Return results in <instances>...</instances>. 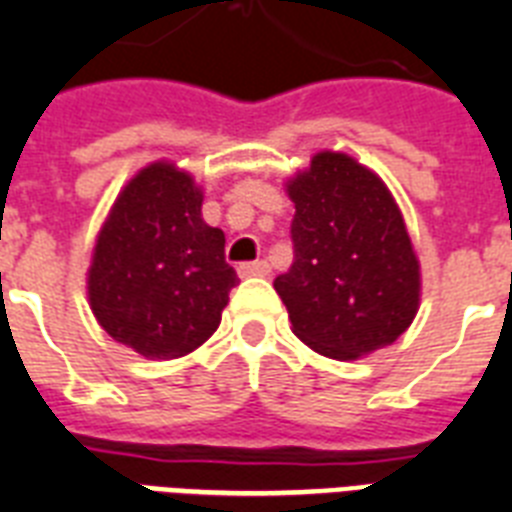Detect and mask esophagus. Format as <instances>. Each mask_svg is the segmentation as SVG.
Masks as SVG:
<instances>
[{
	"label": "esophagus",
	"instance_id": "1",
	"mask_svg": "<svg viewBox=\"0 0 512 512\" xmlns=\"http://www.w3.org/2000/svg\"><path fill=\"white\" fill-rule=\"evenodd\" d=\"M236 271H239L241 279H249V276H268L271 268H268V263H263V260H257V263H241Z\"/></svg>",
	"mask_w": 512,
	"mask_h": 512
}]
</instances>
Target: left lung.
Masks as SVG:
<instances>
[{"label":"left lung","instance_id":"1","mask_svg":"<svg viewBox=\"0 0 512 512\" xmlns=\"http://www.w3.org/2000/svg\"><path fill=\"white\" fill-rule=\"evenodd\" d=\"M295 263L273 281L292 332L337 361L396 342L420 311V260L393 193L369 167L319 151L287 180Z\"/></svg>","mask_w":512,"mask_h":512}]
</instances>
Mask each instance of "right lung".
<instances>
[{"label":"right lung","instance_id":"right-lung-1","mask_svg":"<svg viewBox=\"0 0 512 512\" xmlns=\"http://www.w3.org/2000/svg\"><path fill=\"white\" fill-rule=\"evenodd\" d=\"M191 172L151 162L127 180L100 225L87 297L116 342L151 361L188 356L215 335L236 287L225 233L201 217Z\"/></svg>","mask_w":512,"mask_h":512}]
</instances>
